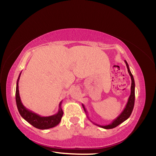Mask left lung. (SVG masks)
<instances>
[{
    "mask_svg": "<svg viewBox=\"0 0 156 156\" xmlns=\"http://www.w3.org/2000/svg\"><path fill=\"white\" fill-rule=\"evenodd\" d=\"M125 63H126V67H127V70H128V72L129 73V75L131 76V94L130 96H129V98L128 99V101H127V103H126V106L125 107V109L122 111V112L120 113V114L118 116L117 118H115V119L113 120L112 121V123H110L109 125H97V124L91 121L95 125L100 126V127L103 128V129H113V128H115L116 126H118L119 125H120L121 123L123 122L124 121H125L126 120H127L128 118H129V116L131 115V113H132V111L133 109V107H134V102H135V82H134V78H133V76L132 75V73L131 72L130 69H129V65L127 64V62L125 60ZM83 107L84 108V110L85 113H87V110L85 109V107H84V105H83ZM88 117V115H87ZM89 118V117H88ZM90 120V119H89Z\"/></svg>",
    "mask_w": 156,
    "mask_h": 156,
    "instance_id": "left-lung-1",
    "label": "left lung"
}]
</instances>
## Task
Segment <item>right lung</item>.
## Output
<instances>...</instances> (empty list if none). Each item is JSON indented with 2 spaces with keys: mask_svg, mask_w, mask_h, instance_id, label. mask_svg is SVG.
I'll return each instance as SVG.
<instances>
[{
  "mask_svg": "<svg viewBox=\"0 0 156 156\" xmlns=\"http://www.w3.org/2000/svg\"><path fill=\"white\" fill-rule=\"evenodd\" d=\"M20 74L21 73L18 78L16 82V102L18 110L20 115L30 125L39 129H48L57 126L60 123L63 115V112L61 108L62 101L60 102L58 112H57V113L50 116H46V117L45 116H41L29 110L23 105L22 101L20 100L19 90H18V81H19Z\"/></svg>",
  "mask_w": 156,
  "mask_h": 156,
  "instance_id": "add662e5",
  "label": "right lung"
}]
</instances>
